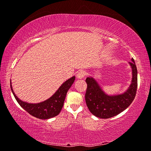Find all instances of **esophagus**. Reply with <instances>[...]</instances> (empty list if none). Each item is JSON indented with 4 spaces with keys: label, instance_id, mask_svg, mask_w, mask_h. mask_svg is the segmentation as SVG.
<instances>
[{
    "label": "esophagus",
    "instance_id": "esophagus-1",
    "mask_svg": "<svg viewBox=\"0 0 151 151\" xmlns=\"http://www.w3.org/2000/svg\"><path fill=\"white\" fill-rule=\"evenodd\" d=\"M85 75H86L85 71H84V70H80L79 72H78L77 74H76V77H77L78 78H79V79H81V78H84V76Z\"/></svg>",
    "mask_w": 151,
    "mask_h": 151
}]
</instances>
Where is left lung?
Masks as SVG:
<instances>
[{
  "instance_id": "left-lung-1",
  "label": "left lung",
  "mask_w": 151,
  "mask_h": 151,
  "mask_svg": "<svg viewBox=\"0 0 151 151\" xmlns=\"http://www.w3.org/2000/svg\"><path fill=\"white\" fill-rule=\"evenodd\" d=\"M129 64L132 71V79L130 86L123 94L109 96L103 91L94 78H86L87 88L85 101L88 109L94 116L103 119L111 118L125 110L134 99L138 86L137 68L133 58Z\"/></svg>"
}]
</instances>
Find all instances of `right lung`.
I'll use <instances>...</instances> for the list:
<instances>
[{
  "mask_svg": "<svg viewBox=\"0 0 151 151\" xmlns=\"http://www.w3.org/2000/svg\"><path fill=\"white\" fill-rule=\"evenodd\" d=\"M75 76L69 78L59 87L57 91L51 97L39 104H29L19 99L12 88L11 81V88L14 97L21 107L35 118L45 119L53 118L59 114L63 107L66 93L73 83L75 82Z\"/></svg>",
  "mask_w": 151,
  "mask_h": 151,
  "instance_id": "1",
  "label": "right lung"
}]
</instances>
